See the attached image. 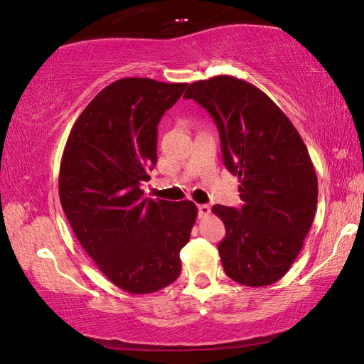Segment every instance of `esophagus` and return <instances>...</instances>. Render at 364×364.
<instances>
[{"label": "esophagus", "mask_w": 364, "mask_h": 364, "mask_svg": "<svg viewBox=\"0 0 364 364\" xmlns=\"http://www.w3.org/2000/svg\"><path fill=\"white\" fill-rule=\"evenodd\" d=\"M197 208H199V218H205L207 215H210V207H208L207 204H202Z\"/></svg>", "instance_id": "obj_1"}]
</instances>
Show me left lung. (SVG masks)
<instances>
[{"label":"left lung","mask_w":364,"mask_h":364,"mask_svg":"<svg viewBox=\"0 0 364 364\" xmlns=\"http://www.w3.org/2000/svg\"><path fill=\"white\" fill-rule=\"evenodd\" d=\"M186 100L217 123L226 168L239 178L241 208L213 205L225 223V273L249 287L274 284L304 247L318 202L308 149L287 115L249 82L218 75L189 85Z\"/></svg>","instance_id":"1"}]
</instances>
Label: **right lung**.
I'll list each match as a JSON object with an SVG mask.
<instances>
[{"label":"right lung","instance_id":"add662e5","mask_svg":"<svg viewBox=\"0 0 364 364\" xmlns=\"http://www.w3.org/2000/svg\"><path fill=\"white\" fill-rule=\"evenodd\" d=\"M188 83L120 78L73 123L60 159L59 199L96 267L128 294L157 292L181 273L180 250L197 218L194 202L152 200L157 125Z\"/></svg>","mask_w":364,"mask_h":364}]
</instances>
